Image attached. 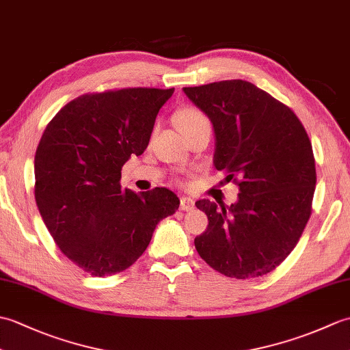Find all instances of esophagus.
Here are the masks:
<instances>
[{
	"mask_svg": "<svg viewBox=\"0 0 350 350\" xmlns=\"http://www.w3.org/2000/svg\"><path fill=\"white\" fill-rule=\"evenodd\" d=\"M196 209V202L189 197H182L180 200V211H194Z\"/></svg>",
	"mask_w": 350,
	"mask_h": 350,
	"instance_id": "34e87169",
	"label": "esophagus"
}]
</instances>
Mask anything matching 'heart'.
Wrapping results in <instances>:
<instances>
[{"label":"heart","mask_w":350,"mask_h":350,"mask_svg":"<svg viewBox=\"0 0 350 350\" xmlns=\"http://www.w3.org/2000/svg\"><path fill=\"white\" fill-rule=\"evenodd\" d=\"M177 123H179L183 133L197 128L200 124H211L206 114L196 107H187L180 109L179 113H177Z\"/></svg>","instance_id":"obj_1"}]
</instances>
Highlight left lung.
I'll return each instance as SVG.
<instances>
[{"mask_svg":"<svg viewBox=\"0 0 350 350\" xmlns=\"http://www.w3.org/2000/svg\"><path fill=\"white\" fill-rule=\"evenodd\" d=\"M183 92L213 124L215 168L239 188L232 206L196 203L209 219L196 248L226 277H262L284 262L310 219L316 165L306 128L292 109L248 81Z\"/></svg>","mask_w":350,"mask_h":350,"instance_id":"8db88e82","label":"left lung"}]
</instances>
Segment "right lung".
<instances>
[{
    "mask_svg": "<svg viewBox=\"0 0 350 350\" xmlns=\"http://www.w3.org/2000/svg\"><path fill=\"white\" fill-rule=\"evenodd\" d=\"M174 88L83 94L48 123L34 158V197L52 239L93 277L128 269L158 222L179 209L167 188L122 189V167L143 153Z\"/></svg>",
    "mask_w": 350,
    "mask_h": 350,
    "instance_id": "add662e5",
    "label": "right lung"
}]
</instances>
